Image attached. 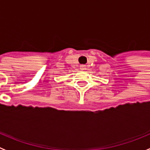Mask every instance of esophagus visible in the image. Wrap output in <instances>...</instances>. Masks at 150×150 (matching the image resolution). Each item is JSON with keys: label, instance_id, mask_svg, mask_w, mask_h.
I'll list each match as a JSON object with an SVG mask.
<instances>
[{"label": "esophagus", "instance_id": "obj_1", "mask_svg": "<svg viewBox=\"0 0 150 150\" xmlns=\"http://www.w3.org/2000/svg\"><path fill=\"white\" fill-rule=\"evenodd\" d=\"M85 67H86V66H85V65H81V66H80V67H81V70H84Z\"/></svg>", "mask_w": 150, "mask_h": 150}]
</instances>
